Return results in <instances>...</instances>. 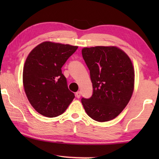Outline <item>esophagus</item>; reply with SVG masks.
<instances>
[{
    "mask_svg": "<svg viewBox=\"0 0 159 159\" xmlns=\"http://www.w3.org/2000/svg\"><path fill=\"white\" fill-rule=\"evenodd\" d=\"M80 96H81V93H80V91H77V92L76 93V97H77V98H80Z\"/></svg>",
    "mask_w": 159,
    "mask_h": 159,
    "instance_id": "esophagus-1",
    "label": "esophagus"
}]
</instances>
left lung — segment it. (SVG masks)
Returning a JSON list of instances; mask_svg holds the SVG:
<instances>
[{"instance_id": "1", "label": "left lung", "mask_w": 159, "mask_h": 159, "mask_svg": "<svg viewBox=\"0 0 159 159\" xmlns=\"http://www.w3.org/2000/svg\"><path fill=\"white\" fill-rule=\"evenodd\" d=\"M82 54L90 74L93 93L82 99L87 114L100 122L112 120L130 101L134 69L129 56L116 46L83 48Z\"/></svg>"}]
</instances>
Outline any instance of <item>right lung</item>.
Segmentation results:
<instances>
[{
    "label": "right lung",
    "mask_w": 159,
    "mask_h": 159,
    "mask_svg": "<svg viewBox=\"0 0 159 159\" xmlns=\"http://www.w3.org/2000/svg\"><path fill=\"white\" fill-rule=\"evenodd\" d=\"M77 48L45 41L27 56L23 69L24 89L32 107L43 116H59L75 98L61 67Z\"/></svg>",
    "instance_id": "obj_1"
}]
</instances>
